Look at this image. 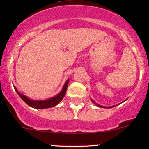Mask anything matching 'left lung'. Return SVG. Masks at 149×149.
I'll list each match as a JSON object with an SVG mask.
<instances>
[{"label":"left lung","instance_id":"1","mask_svg":"<svg viewBox=\"0 0 149 149\" xmlns=\"http://www.w3.org/2000/svg\"><path fill=\"white\" fill-rule=\"evenodd\" d=\"M92 102H93V103H95V102H94V101L93 100H92ZM99 106V107H102V108H105V107H102V106H100V105H98ZM112 107H108V108H112Z\"/></svg>","mask_w":149,"mask_h":149}]
</instances>
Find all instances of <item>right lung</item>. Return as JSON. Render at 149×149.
Masks as SVG:
<instances>
[{
  "label": "right lung",
  "instance_id": "add662e5",
  "mask_svg": "<svg viewBox=\"0 0 149 149\" xmlns=\"http://www.w3.org/2000/svg\"><path fill=\"white\" fill-rule=\"evenodd\" d=\"M69 80H67V81L66 82V83H65L64 85V88H63L61 92L59 94H58L57 96L45 101H34L29 100V99L27 98V97L24 96V95L20 94L19 92L17 91V90L15 87H14V88L15 90H16L17 93L19 95V96L22 99V100H23L26 104H27L29 106H30L31 107H33L34 109H47V108L53 107H54V106L57 105V104L63 100L65 94H66V90H67V86L68 84H69Z\"/></svg>",
  "mask_w": 149,
  "mask_h": 149
}]
</instances>
